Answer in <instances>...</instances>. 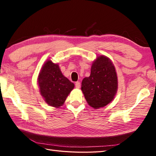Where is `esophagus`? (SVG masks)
<instances>
[{"label": "esophagus", "instance_id": "esophagus-1", "mask_svg": "<svg viewBox=\"0 0 156 156\" xmlns=\"http://www.w3.org/2000/svg\"><path fill=\"white\" fill-rule=\"evenodd\" d=\"M75 87H76V88H77V89L80 88V82H79V81L76 82V83H75Z\"/></svg>", "mask_w": 156, "mask_h": 156}]
</instances>
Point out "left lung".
<instances>
[{"mask_svg":"<svg viewBox=\"0 0 156 156\" xmlns=\"http://www.w3.org/2000/svg\"><path fill=\"white\" fill-rule=\"evenodd\" d=\"M81 90L94 109L105 107L112 101L118 90V77L109 58L97 57L92 63L90 76L82 81Z\"/></svg>","mask_w":156,"mask_h":156,"instance_id":"left-lung-1","label":"left lung"}]
</instances>
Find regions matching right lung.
Returning <instances> with one entry per match:
<instances>
[{
	"instance_id": "1",
	"label": "right lung",
	"mask_w": 156,
	"mask_h": 156,
	"mask_svg": "<svg viewBox=\"0 0 156 156\" xmlns=\"http://www.w3.org/2000/svg\"><path fill=\"white\" fill-rule=\"evenodd\" d=\"M41 96L49 106L60 107L64 104L74 84L65 77L58 64L47 60L38 78Z\"/></svg>"
}]
</instances>
